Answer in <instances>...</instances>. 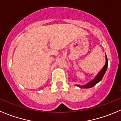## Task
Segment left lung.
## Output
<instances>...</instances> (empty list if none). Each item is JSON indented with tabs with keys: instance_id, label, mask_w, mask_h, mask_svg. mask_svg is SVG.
<instances>
[{
	"instance_id": "1",
	"label": "left lung",
	"mask_w": 121,
	"mask_h": 121,
	"mask_svg": "<svg viewBox=\"0 0 121 121\" xmlns=\"http://www.w3.org/2000/svg\"><path fill=\"white\" fill-rule=\"evenodd\" d=\"M105 59H106V61H105V64L104 66L103 67L102 69L100 70L98 74L95 77V78L93 80L90 81V82L86 84L85 85H79V84H76V86L82 88V89H88V88H91L95 86L97 83H99V82L102 80L103 77L104 76V74L106 73V70H107L108 66V60L107 57L106 55L105 56Z\"/></svg>"
}]
</instances>
